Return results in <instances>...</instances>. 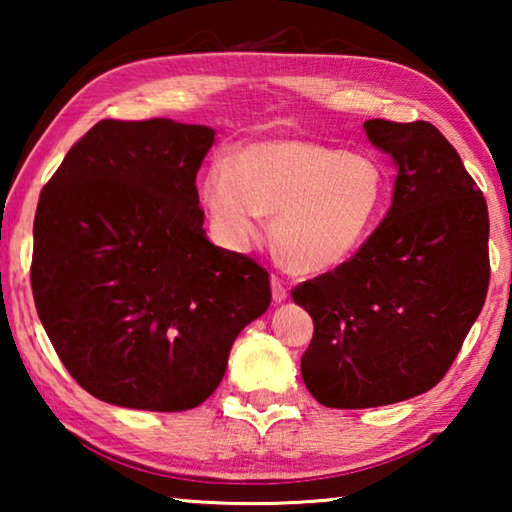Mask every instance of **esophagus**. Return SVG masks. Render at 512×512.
Returning <instances> with one entry per match:
<instances>
[{
  "instance_id": "obj_1",
  "label": "esophagus",
  "mask_w": 512,
  "mask_h": 512,
  "mask_svg": "<svg viewBox=\"0 0 512 512\" xmlns=\"http://www.w3.org/2000/svg\"><path fill=\"white\" fill-rule=\"evenodd\" d=\"M271 289H273V300L275 302H284V300H287V296H289V293H287V289H284V284H282V280H280V277H271Z\"/></svg>"
}]
</instances>
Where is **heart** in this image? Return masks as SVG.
Listing matches in <instances>:
<instances>
[{
    "label": "heart",
    "instance_id": "b5f03b06",
    "mask_svg": "<svg viewBox=\"0 0 512 512\" xmlns=\"http://www.w3.org/2000/svg\"><path fill=\"white\" fill-rule=\"evenodd\" d=\"M386 173L368 153L309 140L241 146L203 180V201L235 246H246L273 216L271 235L296 273H327L366 244L386 207Z\"/></svg>",
    "mask_w": 512,
    "mask_h": 512
}]
</instances>
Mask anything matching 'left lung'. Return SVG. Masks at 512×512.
Here are the masks:
<instances>
[{
	"label": "left lung",
	"instance_id": "8db88e82",
	"mask_svg": "<svg viewBox=\"0 0 512 512\" xmlns=\"http://www.w3.org/2000/svg\"><path fill=\"white\" fill-rule=\"evenodd\" d=\"M363 128L397 167L391 210L357 255L291 291L314 320L302 379L329 409L431 391L490 284L488 205L454 146L429 121Z\"/></svg>",
	"mask_w": 512,
	"mask_h": 512
}]
</instances>
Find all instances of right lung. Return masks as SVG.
Returning a JSON list of instances; mask_svg holds the SVG:
<instances>
[{
    "label": "right lung",
    "mask_w": 512,
    "mask_h": 512,
    "mask_svg": "<svg viewBox=\"0 0 512 512\" xmlns=\"http://www.w3.org/2000/svg\"><path fill=\"white\" fill-rule=\"evenodd\" d=\"M212 144L207 126L103 119L42 187L33 300L63 366L101 402L194 409L271 305L266 268L205 237L196 173Z\"/></svg>",
    "instance_id": "add662e5"
}]
</instances>
